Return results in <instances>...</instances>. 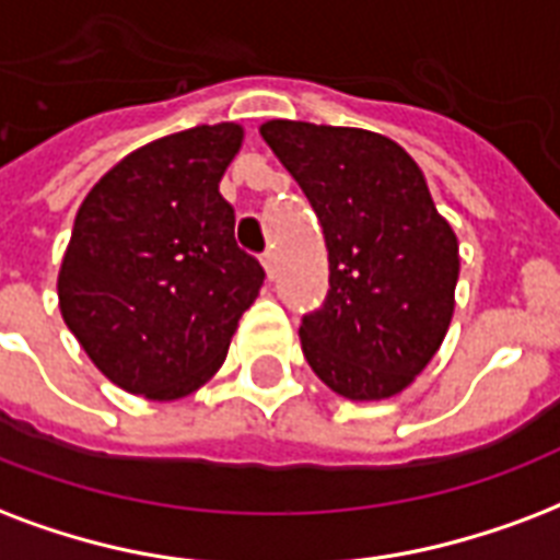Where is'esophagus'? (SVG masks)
Masks as SVG:
<instances>
[{"instance_id": "34e87169", "label": "esophagus", "mask_w": 560, "mask_h": 560, "mask_svg": "<svg viewBox=\"0 0 560 560\" xmlns=\"http://www.w3.org/2000/svg\"><path fill=\"white\" fill-rule=\"evenodd\" d=\"M261 264L264 270H267V279H276V270H279V267H276V255H272V252H264Z\"/></svg>"}]
</instances>
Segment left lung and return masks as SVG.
Instances as JSON below:
<instances>
[{
    "label": "left lung",
    "instance_id": "left-lung-1",
    "mask_svg": "<svg viewBox=\"0 0 560 560\" xmlns=\"http://www.w3.org/2000/svg\"><path fill=\"white\" fill-rule=\"evenodd\" d=\"M261 138L326 234L328 296L299 326L311 370L355 402L402 394L450 331L460 270L422 170L366 128L270 119Z\"/></svg>",
    "mask_w": 560,
    "mask_h": 560
}]
</instances>
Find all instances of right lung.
<instances>
[{
	"label": "right lung",
	"instance_id": "right-lung-1",
	"mask_svg": "<svg viewBox=\"0 0 560 560\" xmlns=\"http://www.w3.org/2000/svg\"><path fill=\"white\" fill-rule=\"evenodd\" d=\"M237 122L135 149L84 196L58 272V305L102 375L147 399H182L225 361L264 267L234 241L220 178Z\"/></svg>",
	"mask_w": 560,
	"mask_h": 560
}]
</instances>
